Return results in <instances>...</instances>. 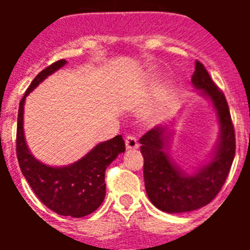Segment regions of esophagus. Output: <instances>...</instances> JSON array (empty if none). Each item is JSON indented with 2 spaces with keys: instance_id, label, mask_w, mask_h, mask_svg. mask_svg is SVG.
I'll use <instances>...</instances> for the list:
<instances>
[{
  "instance_id": "1",
  "label": "esophagus",
  "mask_w": 250,
  "mask_h": 250,
  "mask_svg": "<svg viewBox=\"0 0 250 250\" xmlns=\"http://www.w3.org/2000/svg\"><path fill=\"white\" fill-rule=\"evenodd\" d=\"M125 145H126V149L127 150H135L139 147V143H138V139L135 136H131L129 135L125 140Z\"/></svg>"
}]
</instances>
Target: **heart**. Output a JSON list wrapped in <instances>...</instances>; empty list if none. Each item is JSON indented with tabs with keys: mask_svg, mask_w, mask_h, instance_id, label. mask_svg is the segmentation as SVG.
Listing matches in <instances>:
<instances>
[{
	"mask_svg": "<svg viewBox=\"0 0 250 250\" xmlns=\"http://www.w3.org/2000/svg\"><path fill=\"white\" fill-rule=\"evenodd\" d=\"M164 116V107L160 104H154L146 109L144 114V119L149 124H156L163 119Z\"/></svg>",
	"mask_w": 250,
	"mask_h": 250,
	"instance_id": "1",
	"label": "heart"
}]
</instances>
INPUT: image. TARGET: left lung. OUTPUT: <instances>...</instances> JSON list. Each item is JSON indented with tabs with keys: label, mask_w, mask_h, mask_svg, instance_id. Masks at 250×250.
Instances as JSON below:
<instances>
[{
	"label": "left lung",
	"mask_w": 250,
	"mask_h": 250,
	"mask_svg": "<svg viewBox=\"0 0 250 250\" xmlns=\"http://www.w3.org/2000/svg\"><path fill=\"white\" fill-rule=\"evenodd\" d=\"M191 83L200 96L210 101L219 124V136L205 164L185 171L169 154L174 121L158 125L140 139L144 156V182L150 202L169 214L187 213L205 207L219 193L235 155V135L225 96L199 61Z\"/></svg>",
	"instance_id": "8db88e82"
}]
</instances>
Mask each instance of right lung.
<instances>
[{"label": "right lung", "instance_id": "right-lung-1", "mask_svg": "<svg viewBox=\"0 0 250 250\" xmlns=\"http://www.w3.org/2000/svg\"><path fill=\"white\" fill-rule=\"evenodd\" d=\"M67 63L59 60L40 72L25 92L19 107L16 151L21 171L34 193L48 209L59 215L81 218L95 211L105 199V170L125 151L121 135L98 144L85 156L65 167H50L37 160L27 146L23 131L26 98L46 77Z\"/></svg>", "mask_w": 250, "mask_h": 250}]
</instances>
